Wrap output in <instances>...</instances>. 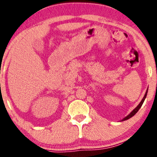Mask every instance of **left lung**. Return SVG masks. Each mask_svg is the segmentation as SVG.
<instances>
[{"mask_svg":"<svg viewBox=\"0 0 157 157\" xmlns=\"http://www.w3.org/2000/svg\"><path fill=\"white\" fill-rule=\"evenodd\" d=\"M147 92H148V91H146V93H145V96H144L143 99L141 100V102H140V104H139V105H138V106L136 107L135 109H134V110L132 111V112H130V114H129L128 116H127V117H125V118H124V119H123V120H129V119H130V118H131V117H132V116H134V115H135L136 113H137V112H138V111L139 110V109H140V108H141V105H142V104H143V102H144V101H145V98H146Z\"/></svg>","mask_w":157,"mask_h":157,"instance_id":"1","label":"left lung"}]
</instances>
